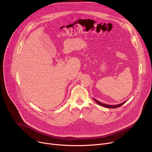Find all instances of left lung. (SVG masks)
<instances>
[{
	"instance_id": "1",
	"label": "left lung",
	"mask_w": 152,
	"mask_h": 152,
	"mask_svg": "<svg viewBox=\"0 0 152 152\" xmlns=\"http://www.w3.org/2000/svg\"><path fill=\"white\" fill-rule=\"evenodd\" d=\"M94 99L95 100V102L96 103H98L99 105L105 107H107V108H117V107H118L121 106L122 105H123L124 103H126V102H124V103H121V104H117V105H108V104H105L102 103L101 102H99L98 101H97L96 99H94Z\"/></svg>"
}]
</instances>
